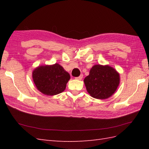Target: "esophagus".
<instances>
[{
  "label": "esophagus",
  "instance_id": "esophagus-1",
  "mask_svg": "<svg viewBox=\"0 0 149 149\" xmlns=\"http://www.w3.org/2000/svg\"><path fill=\"white\" fill-rule=\"evenodd\" d=\"M83 75H81L80 76H79V77H75V79H76L77 80H79V81H81L82 79H83Z\"/></svg>",
  "mask_w": 149,
  "mask_h": 149
}]
</instances>
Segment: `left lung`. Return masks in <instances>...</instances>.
<instances>
[{
    "label": "left lung",
    "instance_id": "obj_1",
    "mask_svg": "<svg viewBox=\"0 0 149 149\" xmlns=\"http://www.w3.org/2000/svg\"><path fill=\"white\" fill-rule=\"evenodd\" d=\"M120 82V74L108 65H95L84 83L88 93L97 99H106L111 97Z\"/></svg>",
    "mask_w": 149,
    "mask_h": 149
}]
</instances>
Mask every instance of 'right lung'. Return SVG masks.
<instances>
[{
    "mask_svg": "<svg viewBox=\"0 0 149 149\" xmlns=\"http://www.w3.org/2000/svg\"><path fill=\"white\" fill-rule=\"evenodd\" d=\"M32 77L38 90L49 96L64 91L70 79V74L58 63L38 66L34 69Z\"/></svg>",
    "mask_w": 149,
    "mask_h": 149,
    "instance_id": "obj_1",
    "label": "right lung"
}]
</instances>
